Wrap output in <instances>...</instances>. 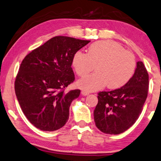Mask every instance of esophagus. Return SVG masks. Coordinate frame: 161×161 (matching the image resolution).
Here are the masks:
<instances>
[{
    "instance_id": "34e87169",
    "label": "esophagus",
    "mask_w": 161,
    "mask_h": 161,
    "mask_svg": "<svg viewBox=\"0 0 161 161\" xmlns=\"http://www.w3.org/2000/svg\"><path fill=\"white\" fill-rule=\"evenodd\" d=\"M90 93H89L88 92H87V91L85 90H82L81 91V95H84V96H86V95H88Z\"/></svg>"
}]
</instances>
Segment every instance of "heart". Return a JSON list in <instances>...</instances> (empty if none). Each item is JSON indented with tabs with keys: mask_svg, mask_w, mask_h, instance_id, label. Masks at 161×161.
Here are the masks:
<instances>
[{
	"mask_svg": "<svg viewBox=\"0 0 161 161\" xmlns=\"http://www.w3.org/2000/svg\"><path fill=\"white\" fill-rule=\"evenodd\" d=\"M72 66L80 76L94 70L96 72L79 80L77 85L88 92L108 86L119 89L126 85L135 72L136 62L132 53L111 40H100L91 44L85 53L78 50L72 58Z\"/></svg>",
	"mask_w": 161,
	"mask_h": 161,
	"instance_id": "obj_1",
	"label": "heart"
}]
</instances>
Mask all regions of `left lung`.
<instances>
[{
	"label": "left lung",
	"mask_w": 161,
	"mask_h": 161,
	"mask_svg": "<svg viewBox=\"0 0 161 161\" xmlns=\"http://www.w3.org/2000/svg\"><path fill=\"white\" fill-rule=\"evenodd\" d=\"M149 76L142 61H138L131 80L121 88L98 92L94 111L96 126L108 134L123 133L135 123L147 97Z\"/></svg>",
	"instance_id": "obj_1"
}]
</instances>
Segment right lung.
Instances as JSON below:
<instances>
[{"instance_id": "1", "label": "right lung", "mask_w": 161, "mask_h": 161, "mask_svg": "<svg viewBox=\"0 0 161 161\" xmlns=\"http://www.w3.org/2000/svg\"><path fill=\"white\" fill-rule=\"evenodd\" d=\"M90 42L56 36L23 59L14 89L24 114L36 128L56 131L68 121L71 102L80 94V90L65 92L75 80L72 58Z\"/></svg>"}]
</instances>
